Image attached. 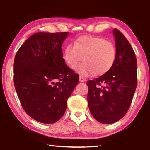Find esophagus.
I'll return each instance as SVG.
<instances>
[{"instance_id": "1", "label": "esophagus", "mask_w": 150, "mask_h": 150, "mask_svg": "<svg viewBox=\"0 0 150 150\" xmlns=\"http://www.w3.org/2000/svg\"><path fill=\"white\" fill-rule=\"evenodd\" d=\"M79 81H80V82H85L86 79H85L84 77H81V76H80Z\"/></svg>"}]
</instances>
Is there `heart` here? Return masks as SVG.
I'll use <instances>...</instances> for the list:
<instances>
[{"label":"heart","instance_id":"obj_1","mask_svg":"<svg viewBox=\"0 0 150 150\" xmlns=\"http://www.w3.org/2000/svg\"><path fill=\"white\" fill-rule=\"evenodd\" d=\"M116 47L110 40L98 36L84 35L76 39L73 45L65 47L63 59L69 67L73 68L82 60L85 62L76 66L75 71L87 77L95 73L101 75L112 67L116 58Z\"/></svg>","mask_w":150,"mask_h":150}]
</instances>
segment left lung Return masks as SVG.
Returning <instances> with one entry per match:
<instances>
[{
	"instance_id": "8db88e82",
	"label": "left lung",
	"mask_w": 150,
	"mask_h": 150,
	"mask_svg": "<svg viewBox=\"0 0 150 150\" xmlns=\"http://www.w3.org/2000/svg\"><path fill=\"white\" fill-rule=\"evenodd\" d=\"M116 58L111 69L87 81V101L91 115L103 124H112L130 108L137 87V60L130 43L115 28Z\"/></svg>"
}]
</instances>
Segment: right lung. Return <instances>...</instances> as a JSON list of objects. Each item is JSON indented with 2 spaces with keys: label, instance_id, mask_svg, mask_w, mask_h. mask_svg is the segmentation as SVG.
<instances>
[{
  "label": "right lung",
  "instance_id": "add662e5",
  "mask_svg": "<svg viewBox=\"0 0 150 150\" xmlns=\"http://www.w3.org/2000/svg\"><path fill=\"white\" fill-rule=\"evenodd\" d=\"M69 32H37L15 55L14 84L24 111L44 124L56 122L79 76L65 64L62 44Z\"/></svg>",
  "mask_w": 150,
  "mask_h": 150
}]
</instances>
